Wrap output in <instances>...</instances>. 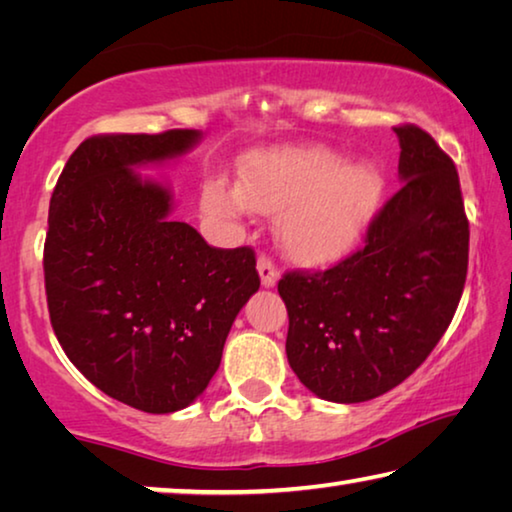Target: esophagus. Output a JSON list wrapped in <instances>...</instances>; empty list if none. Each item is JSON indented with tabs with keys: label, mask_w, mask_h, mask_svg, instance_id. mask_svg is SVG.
Masks as SVG:
<instances>
[{
	"label": "esophagus",
	"mask_w": 512,
	"mask_h": 512,
	"mask_svg": "<svg viewBox=\"0 0 512 512\" xmlns=\"http://www.w3.org/2000/svg\"><path fill=\"white\" fill-rule=\"evenodd\" d=\"M257 271H259V277H262V287H266V289L275 287L277 280H280V271H277L273 259L266 257V255H259Z\"/></svg>",
	"instance_id": "34e87169"
}]
</instances>
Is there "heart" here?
Listing matches in <instances>:
<instances>
[{"label": "heart", "instance_id": "obj_1", "mask_svg": "<svg viewBox=\"0 0 512 512\" xmlns=\"http://www.w3.org/2000/svg\"><path fill=\"white\" fill-rule=\"evenodd\" d=\"M384 192L370 162H345L325 146H284L255 153L241 169V185L212 180L205 203L225 216L250 205L277 214V237L291 255L325 262L357 244Z\"/></svg>", "mask_w": 512, "mask_h": 512}]
</instances>
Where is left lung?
Returning <instances> with one entry per match:
<instances>
[{"label": "left lung", "mask_w": 512, "mask_h": 512, "mask_svg": "<svg viewBox=\"0 0 512 512\" xmlns=\"http://www.w3.org/2000/svg\"><path fill=\"white\" fill-rule=\"evenodd\" d=\"M395 135L404 185L370 221L363 248L327 271L277 282L289 366L327 402H368L402 384L463 296L470 223L458 171L422 128L395 126Z\"/></svg>", "instance_id": "8db88e82"}]
</instances>
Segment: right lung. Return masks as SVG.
Returning a JSON list of instances; mask_svg holds the SVG:
<instances>
[{
	"mask_svg": "<svg viewBox=\"0 0 512 512\" xmlns=\"http://www.w3.org/2000/svg\"><path fill=\"white\" fill-rule=\"evenodd\" d=\"M201 133L94 135L49 203L45 289L67 359L133 409L173 413L219 370L225 339L259 289L253 248H212L173 221L171 192L135 167L176 160Z\"/></svg>",
	"mask_w": 512,
	"mask_h": 512,
	"instance_id": "add662e5",
	"label": "right lung"
}]
</instances>
